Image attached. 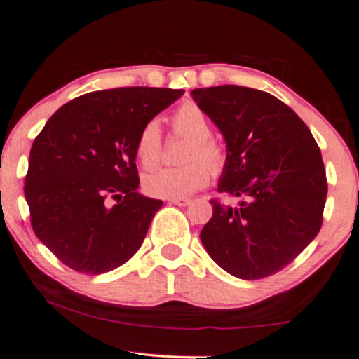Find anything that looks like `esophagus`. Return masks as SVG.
I'll use <instances>...</instances> for the list:
<instances>
[{
	"label": "esophagus",
	"mask_w": 359,
	"mask_h": 359,
	"mask_svg": "<svg viewBox=\"0 0 359 359\" xmlns=\"http://www.w3.org/2000/svg\"><path fill=\"white\" fill-rule=\"evenodd\" d=\"M169 203L177 205V206H187L190 203V200L189 198H170Z\"/></svg>",
	"instance_id": "obj_1"
}]
</instances>
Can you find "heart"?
<instances>
[{
    "label": "heart",
    "instance_id": "obj_1",
    "mask_svg": "<svg viewBox=\"0 0 359 359\" xmlns=\"http://www.w3.org/2000/svg\"><path fill=\"white\" fill-rule=\"evenodd\" d=\"M174 130L189 138L179 168H164L148 174L143 190L154 198H185L210 182V169L219 172L226 154L218 141L211 138V122L205 110L195 102H184L172 115ZM136 158L144 169H153L161 158V127L156 118L141 128L136 138ZM204 161H201V159Z\"/></svg>",
    "mask_w": 359,
    "mask_h": 359
}]
</instances>
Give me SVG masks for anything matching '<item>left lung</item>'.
Returning <instances> with one entry per match:
<instances>
[{"instance_id":"8db88e82","label":"left lung","mask_w":359,"mask_h":359,"mask_svg":"<svg viewBox=\"0 0 359 359\" xmlns=\"http://www.w3.org/2000/svg\"><path fill=\"white\" fill-rule=\"evenodd\" d=\"M223 135L226 163L200 232L206 252L241 280H260L291 264L319 234L327 196L322 154L307 125L275 95L244 86L191 90Z\"/></svg>"}]
</instances>
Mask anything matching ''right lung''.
<instances>
[{
  "label": "right lung",
  "instance_id": "obj_1",
  "mask_svg": "<svg viewBox=\"0 0 359 359\" xmlns=\"http://www.w3.org/2000/svg\"><path fill=\"white\" fill-rule=\"evenodd\" d=\"M182 94L138 86L79 95L34 140L24 187L30 223L69 269L107 273L143 244L163 201L138 191L136 138Z\"/></svg>",
  "mask_w": 359,
  "mask_h": 359
}]
</instances>
